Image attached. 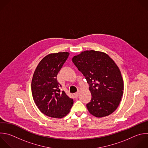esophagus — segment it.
<instances>
[{
    "instance_id": "1",
    "label": "esophagus",
    "mask_w": 148,
    "mask_h": 148,
    "mask_svg": "<svg viewBox=\"0 0 148 148\" xmlns=\"http://www.w3.org/2000/svg\"><path fill=\"white\" fill-rule=\"evenodd\" d=\"M79 92H77L75 93H74V96H75V97H78V96H79Z\"/></svg>"
}]
</instances>
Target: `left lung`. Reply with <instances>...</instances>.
Segmentation results:
<instances>
[{
    "label": "left lung",
    "instance_id": "1",
    "mask_svg": "<svg viewBox=\"0 0 148 148\" xmlns=\"http://www.w3.org/2000/svg\"><path fill=\"white\" fill-rule=\"evenodd\" d=\"M89 86L91 101L86 104L89 112L96 117L107 116L119 106L124 90L121 72L105 53L86 51L72 59Z\"/></svg>",
    "mask_w": 148,
    "mask_h": 148
}]
</instances>
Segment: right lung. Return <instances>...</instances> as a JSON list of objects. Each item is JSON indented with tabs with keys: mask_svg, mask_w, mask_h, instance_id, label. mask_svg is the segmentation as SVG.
Here are the masks:
<instances>
[{
	"mask_svg": "<svg viewBox=\"0 0 148 148\" xmlns=\"http://www.w3.org/2000/svg\"><path fill=\"white\" fill-rule=\"evenodd\" d=\"M69 52H59L46 56L38 64L33 75L31 90L34 101L45 115L61 119L70 111L74 103L57 80V75L67 60Z\"/></svg>",
	"mask_w": 148,
	"mask_h": 148,
	"instance_id": "right-lung-1",
	"label": "right lung"
}]
</instances>
